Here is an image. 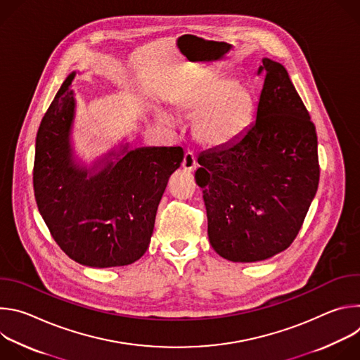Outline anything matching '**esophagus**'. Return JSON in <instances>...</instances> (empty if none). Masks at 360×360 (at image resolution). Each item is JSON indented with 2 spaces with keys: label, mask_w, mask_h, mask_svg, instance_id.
Wrapping results in <instances>:
<instances>
[{
  "label": "esophagus",
  "mask_w": 360,
  "mask_h": 360,
  "mask_svg": "<svg viewBox=\"0 0 360 360\" xmlns=\"http://www.w3.org/2000/svg\"><path fill=\"white\" fill-rule=\"evenodd\" d=\"M196 167H198V164H196V158H195V155L192 152H186L185 155H184V161H182V168L185 169V171H188V172H193L195 169H196Z\"/></svg>",
  "instance_id": "1"
}]
</instances>
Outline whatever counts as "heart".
<instances>
[{"instance_id": "obj_1", "label": "heart", "mask_w": 360, "mask_h": 360, "mask_svg": "<svg viewBox=\"0 0 360 360\" xmlns=\"http://www.w3.org/2000/svg\"><path fill=\"white\" fill-rule=\"evenodd\" d=\"M179 108L195 118L193 136L205 148L219 149L240 138L253 117L250 89L232 78L215 77L179 101ZM160 121L171 124L167 112Z\"/></svg>"}]
</instances>
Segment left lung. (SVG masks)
Returning a JSON list of instances; mask_svg holds the SVG:
<instances>
[{
  "instance_id": "obj_1",
  "label": "left lung",
  "mask_w": 360,
  "mask_h": 360,
  "mask_svg": "<svg viewBox=\"0 0 360 360\" xmlns=\"http://www.w3.org/2000/svg\"><path fill=\"white\" fill-rule=\"evenodd\" d=\"M255 121L225 148L198 157L212 248L232 262L272 258L290 246L319 185L318 136L285 67L262 60Z\"/></svg>"
}]
</instances>
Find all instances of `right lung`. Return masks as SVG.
Segmentation results:
<instances>
[{
	"label": "right lung",
	"mask_w": 360,
	"mask_h": 360,
	"mask_svg": "<svg viewBox=\"0 0 360 360\" xmlns=\"http://www.w3.org/2000/svg\"><path fill=\"white\" fill-rule=\"evenodd\" d=\"M72 71L45 112L35 139L34 193L51 235L70 258L91 268L125 266L146 252L181 146L112 148L89 167L77 161Z\"/></svg>",
	"instance_id": "add662e5"
}]
</instances>
